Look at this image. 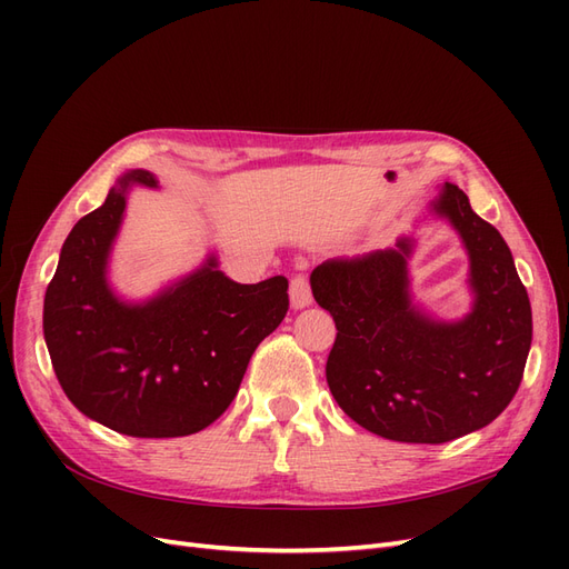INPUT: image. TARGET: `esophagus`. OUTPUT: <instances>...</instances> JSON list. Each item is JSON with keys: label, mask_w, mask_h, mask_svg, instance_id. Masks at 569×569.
I'll use <instances>...</instances> for the list:
<instances>
[{"label": "esophagus", "mask_w": 569, "mask_h": 569, "mask_svg": "<svg viewBox=\"0 0 569 569\" xmlns=\"http://www.w3.org/2000/svg\"><path fill=\"white\" fill-rule=\"evenodd\" d=\"M289 303H291V308H295V311H301V308L313 303L311 284H308L306 274H297V278L289 282Z\"/></svg>", "instance_id": "1"}]
</instances>
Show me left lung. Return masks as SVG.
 Here are the masks:
<instances>
[{
	"label": "left lung",
	"instance_id": "left-lung-1",
	"mask_svg": "<svg viewBox=\"0 0 569 569\" xmlns=\"http://www.w3.org/2000/svg\"><path fill=\"white\" fill-rule=\"evenodd\" d=\"M429 213L449 220L470 258V313L435 318L412 301L416 239L363 258H330L311 272L318 306L337 325L327 385L368 432L406 443H443L493 422L522 382L531 306L512 253L468 194L443 182Z\"/></svg>",
	"mask_w": 569,
	"mask_h": 569
}]
</instances>
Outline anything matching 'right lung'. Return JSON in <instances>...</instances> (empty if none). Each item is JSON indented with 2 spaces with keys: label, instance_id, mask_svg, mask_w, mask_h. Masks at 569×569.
I'll return each mask as SVG.
<instances>
[{
  "label": "right lung",
  "instance_id": "obj_1",
  "mask_svg": "<svg viewBox=\"0 0 569 569\" xmlns=\"http://www.w3.org/2000/svg\"><path fill=\"white\" fill-rule=\"evenodd\" d=\"M134 184L159 180L128 170L66 237L44 295V341L82 416L128 437H187L228 410L256 347L287 316L289 284L282 274L239 284L209 253L144 301L116 295L109 261Z\"/></svg>",
  "mask_w": 569,
  "mask_h": 569
}]
</instances>
